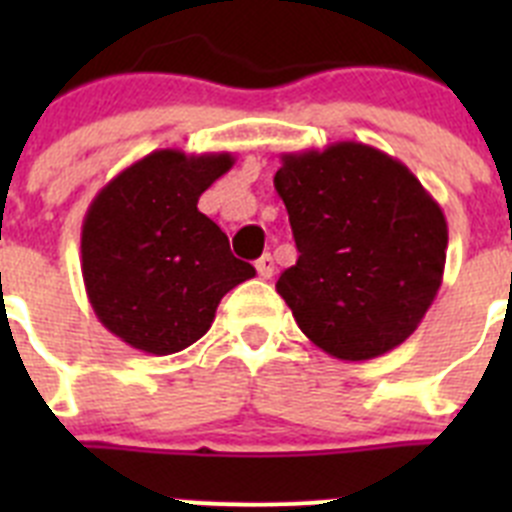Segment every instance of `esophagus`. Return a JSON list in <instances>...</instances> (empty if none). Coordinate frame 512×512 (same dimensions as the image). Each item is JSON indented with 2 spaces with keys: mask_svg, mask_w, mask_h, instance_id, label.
Wrapping results in <instances>:
<instances>
[{
  "mask_svg": "<svg viewBox=\"0 0 512 512\" xmlns=\"http://www.w3.org/2000/svg\"><path fill=\"white\" fill-rule=\"evenodd\" d=\"M256 271H259L261 279H271V274H274V259H271L269 253H264V256L256 261Z\"/></svg>",
  "mask_w": 512,
  "mask_h": 512,
  "instance_id": "obj_1",
  "label": "esophagus"
}]
</instances>
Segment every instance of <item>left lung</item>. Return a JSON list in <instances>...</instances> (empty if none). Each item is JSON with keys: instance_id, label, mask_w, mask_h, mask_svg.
I'll return each instance as SVG.
<instances>
[{"instance_id": "left-lung-1", "label": "left lung", "mask_w": 512, "mask_h": 512, "mask_svg": "<svg viewBox=\"0 0 512 512\" xmlns=\"http://www.w3.org/2000/svg\"><path fill=\"white\" fill-rule=\"evenodd\" d=\"M274 187L300 259L277 292L325 354L366 361L408 341L436 300L449 228L408 166L341 140L282 153Z\"/></svg>"}]
</instances>
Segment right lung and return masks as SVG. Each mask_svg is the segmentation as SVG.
<instances>
[{
	"instance_id": "right-lung-1",
	"label": "right lung",
	"mask_w": 512,
	"mask_h": 512,
	"mask_svg": "<svg viewBox=\"0 0 512 512\" xmlns=\"http://www.w3.org/2000/svg\"><path fill=\"white\" fill-rule=\"evenodd\" d=\"M233 153L161 148L104 184L81 225V274L94 315L143 354L200 341L230 289L256 277L228 235L197 210Z\"/></svg>"
}]
</instances>
